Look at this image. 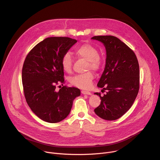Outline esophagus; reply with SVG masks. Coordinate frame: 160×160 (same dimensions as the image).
Masks as SVG:
<instances>
[{"label": "esophagus", "instance_id": "obj_1", "mask_svg": "<svg viewBox=\"0 0 160 160\" xmlns=\"http://www.w3.org/2000/svg\"><path fill=\"white\" fill-rule=\"evenodd\" d=\"M81 92L83 94H87V95H91V94H92L90 92H88V91H86V90H82Z\"/></svg>", "mask_w": 160, "mask_h": 160}]
</instances>
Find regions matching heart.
Segmentation results:
<instances>
[{"label": "heart", "instance_id": "b5f03b06", "mask_svg": "<svg viewBox=\"0 0 160 160\" xmlns=\"http://www.w3.org/2000/svg\"><path fill=\"white\" fill-rule=\"evenodd\" d=\"M76 55L87 61V69L98 71L101 66V60L98 49L90 43H85L80 45L75 50ZM73 61L69 53H65L61 58V66L63 70L66 73H71L72 71ZM94 76L92 73L87 72L78 75L73 77L71 83L77 87L87 89L92 85Z\"/></svg>", "mask_w": 160, "mask_h": 160}]
</instances>
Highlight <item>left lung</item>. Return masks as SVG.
I'll return each mask as SVG.
<instances>
[{
	"instance_id": "1",
	"label": "left lung",
	"mask_w": 160,
	"mask_h": 160,
	"mask_svg": "<svg viewBox=\"0 0 160 160\" xmlns=\"http://www.w3.org/2000/svg\"><path fill=\"white\" fill-rule=\"evenodd\" d=\"M92 39L104 43L106 50V66L98 86L106 90L99 96L101 101L94 111L106 120L122 117L131 108L139 90V65L134 52L116 37L94 36Z\"/></svg>"
}]
</instances>
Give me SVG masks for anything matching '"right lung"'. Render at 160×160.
Instances as JSON below:
<instances>
[{
  "label": "right lung",
  "mask_w": 160,
  "mask_h": 160,
  "mask_svg": "<svg viewBox=\"0 0 160 160\" xmlns=\"http://www.w3.org/2000/svg\"><path fill=\"white\" fill-rule=\"evenodd\" d=\"M77 42L66 37H48L37 44L24 61L22 82L27 102L45 122L54 123L64 120L75 98L80 95L76 87L63 86L56 90V85L64 83L62 56Z\"/></svg>",
  "instance_id": "obj_1"
}]
</instances>
